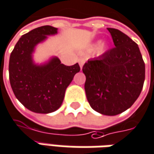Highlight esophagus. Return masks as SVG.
I'll list each match as a JSON object with an SVG mask.
<instances>
[{"mask_svg":"<svg viewBox=\"0 0 154 154\" xmlns=\"http://www.w3.org/2000/svg\"><path fill=\"white\" fill-rule=\"evenodd\" d=\"M78 63H79V66H80L81 69L82 68V66H83V64L85 63V60L83 58H79L78 59Z\"/></svg>","mask_w":154,"mask_h":154,"instance_id":"obj_1","label":"esophagus"}]
</instances>
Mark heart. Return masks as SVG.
Masks as SVG:
<instances>
[{"mask_svg": "<svg viewBox=\"0 0 154 154\" xmlns=\"http://www.w3.org/2000/svg\"><path fill=\"white\" fill-rule=\"evenodd\" d=\"M96 47H97V46H96ZM102 48H103V47H102Z\"/></svg>", "mask_w": 154, "mask_h": 154, "instance_id": "obj_1", "label": "heart"}]
</instances>
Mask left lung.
I'll return each mask as SVG.
<instances>
[{
  "label": "left lung",
  "mask_w": 154,
  "mask_h": 154,
  "mask_svg": "<svg viewBox=\"0 0 154 154\" xmlns=\"http://www.w3.org/2000/svg\"><path fill=\"white\" fill-rule=\"evenodd\" d=\"M115 47L82 67L85 92L92 109L114 116L128 109L143 87L145 64L136 42L118 29L107 28Z\"/></svg>",
  "instance_id": "left-lung-1"
}]
</instances>
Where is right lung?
I'll use <instances>...</instances> for the list:
<instances>
[{"mask_svg": "<svg viewBox=\"0 0 154 154\" xmlns=\"http://www.w3.org/2000/svg\"><path fill=\"white\" fill-rule=\"evenodd\" d=\"M57 33V28L51 26L33 29L19 39L10 57L9 78L14 94L24 107L37 113L57 110L66 88L80 71L78 63L66 66L57 57L43 65L34 64L35 47Z\"/></svg>", "mask_w": 154, "mask_h": 154, "instance_id": "1", "label": "right lung"}]
</instances>
